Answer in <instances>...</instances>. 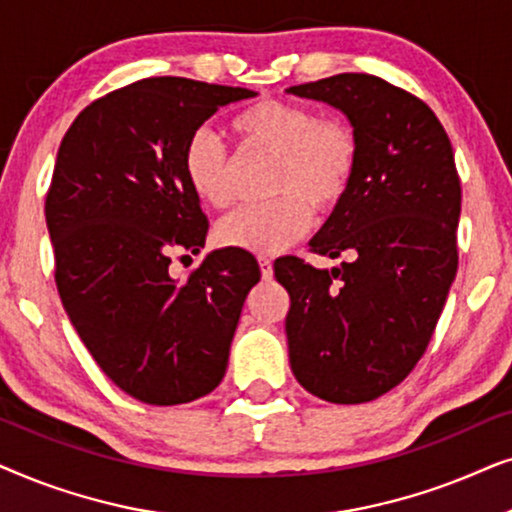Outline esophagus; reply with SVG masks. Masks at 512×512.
<instances>
[{
  "label": "esophagus",
  "instance_id": "obj_1",
  "mask_svg": "<svg viewBox=\"0 0 512 512\" xmlns=\"http://www.w3.org/2000/svg\"><path fill=\"white\" fill-rule=\"evenodd\" d=\"M258 268H261V277L265 279V282H270L272 275H275L270 258H258Z\"/></svg>",
  "mask_w": 512,
  "mask_h": 512
}]
</instances>
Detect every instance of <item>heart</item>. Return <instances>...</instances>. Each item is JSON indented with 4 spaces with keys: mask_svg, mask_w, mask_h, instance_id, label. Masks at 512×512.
Instances as JSON below:
<instances>
[{
    "mask_svg": "<svg viewBox=\"0 0 512 512\" xmlns=\"http://www.w3.org/2000/svg\"><path fill=\"white\" fill-rule=\"evenodd\" d=\"M235 142L244 151L272 156L268 191L277 198L242 207L216 228L223 247L272 256L307 233L312 207L331 212L347 198L361 160L354 125L342 116H317L293 100H258L230 118ZM186 184L209 207L233 202V165L221 139L200 128L181 151Z\"/></svg>",
    "mask_w": 512,
    "mask_h": 512,
    "instance_id": "obj_1",
    "label": "heart"
}]
</instances>
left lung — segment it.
<instances>
[{
  "instance_id": "8db88e82",
  "label": "left lung",
  "mask_w": 512,
  "mask_h": 512,
  "mask_svg": "<svg viewBox=\"0 0 512 512\" xmlns=\"http://www.w3.org/2000/svg\"><path fill=\"white\" fill-rule=\"evenodd\" d=\"M289 93L340 109L361 142L347 198L310 242L314 254L345 256L340 268L275 261L291 298V370L328 403H368L422 359L457 275L454 151L436 114L380 76L338 74Z\"/></svg>"
}]
</instances>
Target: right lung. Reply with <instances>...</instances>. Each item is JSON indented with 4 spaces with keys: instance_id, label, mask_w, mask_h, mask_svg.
I'll list each match as a JSON object with an SVG mask.
<instances>
[{
    "instance_id": "right-lung-1",
    "label": "right lung",
    "mask_w": 512,
    "mask_h": 512,
    "mask_svg": "<svg viewBox=\"0 0 512 512\" xmlns=\"http://www.w3.org/2000/svg\"><path fill=\"white\" fill-rule=\"evenodd\" d=\"M254 90L151 76L90 102L62 137L46 195L55 286L104 375L149 405L219 387L244 298L261 270L219 249L186 279L172 251L200 254L207 216L181 174L191 132Z\"/></svg>"
}]
</instances>
